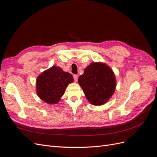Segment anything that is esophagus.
Masks as SVG:
<instances>
[{
  "label": "esophagus",
  "instance_id": "1",
  "mask_svg": "<svg viewBox=\"0 0 157 157\" xmlns=\"http://www.w3.org/2000/svg\"><path fill=\"white\" fill-rule=\"evenodd\" d=\"M73 78H74L75 81V82H77V80H78V75H73Z\"/></svg>",
  "mask_w": 157,
  "mask_h": 157
}]
</instances>
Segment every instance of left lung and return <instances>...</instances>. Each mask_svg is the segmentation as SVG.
Wrapping results in <instances>:
<instances>
[{
  "instance_id": "left-lung-1",
  "label": "left lung",
  "mask_w": 157,
  "mask_h": 157,
  "mask_svg": "<svg viewBox=\"0 0 157 157\" xmlns=\"http://www.w3.org/2000/svg\"><path fill=\"white\" fill-rule=\"evenodd\" d=\"M78 81L86 99L94 105L107 103L117 86L113 70L102 62H93L88 65Z\"/></svg>"
}]
</instances>
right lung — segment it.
I'll list each match as a JSON object with an SVG mask.
<instances>
[{"mask_svg":"<svg viewBox=\"0 0 157 157\" xmlns=\"http://www.w3.org/2000/svg\"><path fill=\"white\" fill-rule=\"evenodd\" d=\"M73 81L72 75L54 65L37 77L36 92L42 101L48 104H56L63 96L68 84Z\"/></svg>","mask_w":157,"mask_h":157,"instance_id":"add662e5","label":"right lung"}]
</instances>
